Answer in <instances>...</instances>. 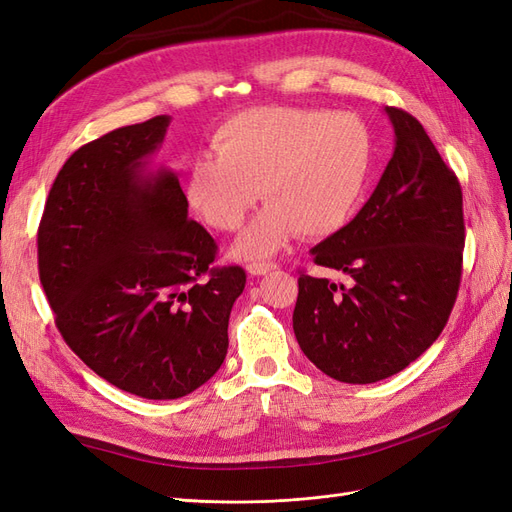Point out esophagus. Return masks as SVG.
Returning <instances> with one entry per match:
<instances>
[{
	"label": "esophagus",
	"mask_w": 512,
	"mask_h": 512,
	"mask_svg": "<svg viewBox=\"0 0 512 512\" xmlns=\"http://www.w3.org/2000/svg\"><path fill=\"white\" fill-rule=\"evenodd\" d=\"M273 269H277L275 262H265V260H262V262L260 260L258 262H250V265H247V271H250L252 275H267Z\"/></svg>",
	"instance_id": "34e87169"
}]
</instances>
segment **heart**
Instances as JSON below:
<instances>
[{"instance_id": "1", "label": "heart", "mask_w": 512, "mask_h": 512, "mask_svg": "<svg viewBox=\"0 0 512 512\" xmlns=\"http://www.w3.org/2000/svg\"><path fill=\"white\" fill-rule=\"evenodd\" d=\"M218 156L188 173L190 205L220 232H235L262 198L267 207L243 232L235 254L265 258L297 232L318 239L359 211L374 164V136L354 113L258 106L230 117L213 136Z\"/></svg>"}]
</instances>
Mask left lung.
Returning a JSON list of instances; mask_svg holds the SVG:
<instances>
[{
    "label": "left lung",
    "instance_id": "obj_1",
    "mask_svg": "<svg viewBox=\"0 0 512 512\" xmlns=\"http://www.w3.org/2000/svg\"><path fill=\"white\" fill-rule=\"evenodd\" d=\"M395 151L356 218L312 247L350 284L299 275L292 329L305 356L348 384L389 378L446 327L461 284L463 198L457 175L416 117L386 106Z\"/></svg>",
    "mask_w": 512,
    "mask_h": 512
}]
</instances>
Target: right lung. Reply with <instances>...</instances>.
I'll list each match as a JSON object with an SVG mask.
<instances>
[{"mask_svg":"<svg viewBox=\"0 0 512 512\" xmlns=\"http://www.w3.org/2000/svg\"><path fill=\"white\" fill-rule=\"evenodd\" d=\"M170 117L117 128L61 166L38 226V271L66 344L100 378L177 399L226 359L241 267L188 218L173 170L147 173Z\"/></svg>","mask_w":512,"mask_h":512,"instance_id":"right-lung-1","label":"right lung"}]
</instances>
